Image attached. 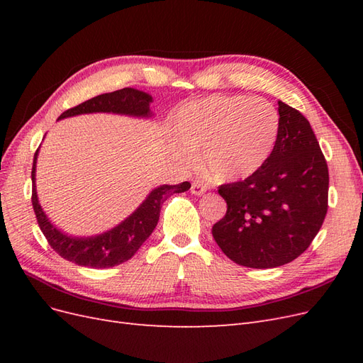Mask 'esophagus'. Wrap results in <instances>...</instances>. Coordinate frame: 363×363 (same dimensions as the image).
Wrapping results in <instances>:
<instances>
[{
    "mask_svg": "<svg viewBox=\"0 0 363 363\" xmlns=\"http://www.w3.org/2000/svg\"><path fill=\"white\" fill-rule=\"evenodd\" d=\"M191 192H192L194 195H196V196H200V195H203V194L206 192V186L201 184V183H199V182H195V183H192V186H191Z\"/></svg>",
    "mask_w": 363,
    "mask_h": 363,
    "instance_id": "34e87169",
    "label": "esophagus"
}]
</instances>
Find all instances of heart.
<instances>
[{
	"label": "heart",
	"instance_id": "obj_1",
	"mask_svg": "<svg viewBox=\"0 0 363 363\" xmlns=\"http://www.w3.org/2000/svg\"><path fill=\"white\" fill-rule=\"evenodd\" d=\"M174 155L189 163L200 152L203 169L219 183L245 180L269 159L280 131V115L263 98L212 95L179 108Z\"/></svg>",
	"mask_w": 363,
	"mask_h": 363
}]
</instances>
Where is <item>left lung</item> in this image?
I'll use <instances>...</instances> for the list:
<instances>
[{
    "mask_svg": "<svg viewBox=\"0 0 363 363\" xmlns=\"http://www.w3.org/2000/svg\"><path fill=\"white\" fill-rule=\"evenodd\" d=\"M279 115V138L267 163L218 189L227 213L212 227L213 239L247 268H277L298 257L327 213L328 168L309 121L283 101Z\"/></svg>",
    "mask_w": 363,
    "mask_h": 363,
    "instance_id": "left-lung-1",
    "label": "left lung"
}]
</instances>
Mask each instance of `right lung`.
<instances>
[{
  "label": "right lung",
  "mask_w": 363,
  "mask_h": 363,
  "mask_svg": "<svg viewBox=\"0 0 363 363\" xmlns=\"http://www.w3.org/2000/svg\"><path fill=\"white\" fill-rule=\"evenodd\" d=\"M151 103L152 96L150 94L133 89V87H124V89L115 92L94 96L91 100L69 108V111L63 112L59 116V121L86 113H115L148 119L155 116L150 108ZM38 155L39 150L35 155L31 169V203L39 227L42 233L45 235L51 248L59 256L75 263V265L86 268H111L133 257L135 252L150 238L152 230L156 228L163 201L172 194H182L191 188L188 182H183L180 184L157 186L147 195V199L142 201L133 213L128 215L124 221H121L113 228L94 236H72L54 225L39 203L36 191Z\"/></svg>",
  "instance_id": "add662e5"
}]
</instances>
